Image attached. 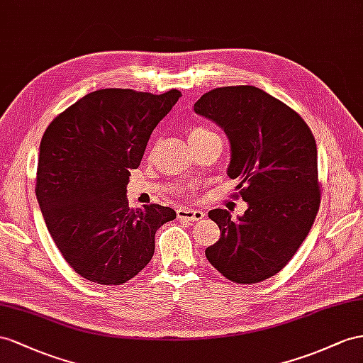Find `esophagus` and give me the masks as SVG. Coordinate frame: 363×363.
Listing matches in <instances>:
<instances>
[{
	"mask_svg": "<svg viewBox=\"0 0 363 363\" xmlns=\"http://www.w3.org/2000/svg\"><path fill=\"white\" fill-rule=\"evenodd\" d=\"M176 216L182 220H199L203 218V211L201 210H191V208H178L176 210Z\"/></svg>",
	"mask_w": 363,
	"mask_h": 363,
	"instance_id": "obj_1",
	"label": "esophagus"
}]
</instances>
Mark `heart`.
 I'll list each match as a JSON object with an SVG mask.
<instances>
[{
	"instance_id": "1",
	"label": "heart",
	"mask_w": 363,
	"mask_h": 363,
	"mask_svg": "<svg viewBox=\"0 0 363 363\" xmlns=\"http://www.w3.org/2000/svg\"><path fill=\"white\" fill-rule=\"evenodd\" d=\"M211 135H215V133H213L210 128L202 127V125H194L189 130V141H198V139L207 138Z\"/></svg>"
}]
</instances>
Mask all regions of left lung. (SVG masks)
<instances>
[{"mask_svg": "<svg viewBox=\"0 0 363 363\" xmlns=\"http://www.w3.org/2000/svg\"><path fill=\"white\" fill-rule=\"evenodd\" d=\"M194 111L224 128L227 173L248 203L238 219L222 208L208 213L220 238L206 256L228 281L262 282L291 261L318 215L315 139L293 108L253 86L213 89Z\"/></svg>", "mask_w": 363, "mask_h": 363, "instance_id": "left-lung-1", "label": "left lung"}]
</instances>
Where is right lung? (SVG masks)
Wrapping results in <instances>:
<instances>
[{"mask_svg": "<svg viewBox=\"0 0 363 363\" xmlns=\"http://www.w3.org/2000/svg\"><path fill=\"white\" fill-rule=\"evenodd\" d=\"M181 96L102 89L55 118L40 144L36 199L55 245L79 276L121 285L152 261L155 233L176 211L130 208L127 184L155 127Z\"/></svg>", "mask_w": 363, "mask_h": 363, "instance_id": "obj_1", "label": "right lung"}]
</instances>
